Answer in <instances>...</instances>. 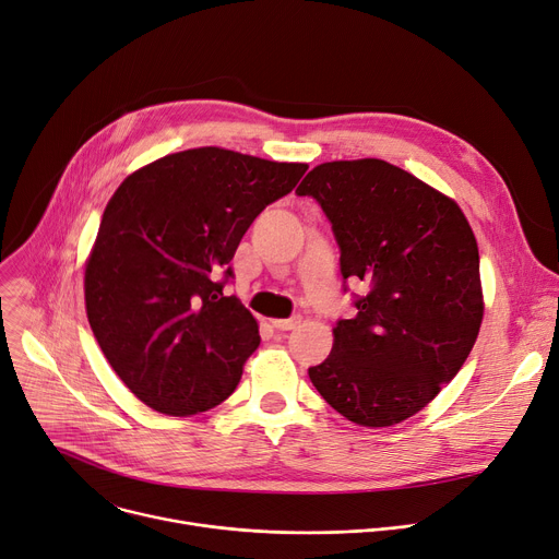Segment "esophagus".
I'll return each mask as SVG.
<instances>
[{
    "instance_id": "obj_1",
    "label": "esophagus",
    "mask_w": 559,
    "mask_h": 559,
    "mask_svg": "<svg viewBox=\"0 0 559 559\" xmlns=\"http://www.w3.org/2000/svg\"><path fill=\"white\" fill-rule=\"evenodd\" d=\"M299 321H301L299 314L287 317V319H272V326H274L276 331H292V329L299 326Z\"/></svg>"
}]
</instances>
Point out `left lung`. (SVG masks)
Masks as SVG:
<instances>
[{
    "label": "left lung",
    "mask_w": 559,
    "mask_h": 559,
    "mask_svg": "<svg viewBox=\"0 0 559 559\" xmlns=\"http://www.w3.org/2000/svg\"><path fill=\"white\" fill-rule=\"evenodd\" d=\"M297 194L329 217L344 281L369 285L356 317L333 329L331 356L308 369L312 385L358 426L401 424L476 344L485 306L474 230L453 199L378 158L317 165Z\"/></svg>",
    "instance_id": "1"
}]
</instances>
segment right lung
I'll use <instances>...</instances> for the list:
<instances>
[{
  "instance_id": "1",
  "label": "right lung",
  "mask_w": 559,
  "mask_h": 559,
  "mask_svg": "<svg viewBox=\"0 0 559 559\" xmlns=\"http://www.w3.org/2000/svg\"><path fill=\"white\" fill-rule=\"evenodd\" d=\"M306 169L199 146L140 167L115 190L85 264V312L144 405L190 417L238 388L260 335L240 299L224 295L230 260Z\"/></svg>"
}]
</instances>
